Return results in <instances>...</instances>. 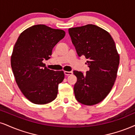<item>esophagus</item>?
I'll list each match as a JSON object with an SVG mask.
<instances>
[{
  "label": "esophagus",
  "instance_id": "obj_1",
  "mask_svg": "<svg viewBox=\"0 0 135 135\" xmlns=\"http://www.w3.org/2000/svg\"><path fill=\"white\" fill-rule=\"evenodd\" d=\"M64 74L66 76L71 75V74H73V72H71V71H64Z\"/></svg>",
  "mask_w": 135,
  "mask_h": 135
}]
</instances>
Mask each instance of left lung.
Returning a JSON list of instances; mask_svg holds the SVG:
<instances>
[{"instance_id": "obj_1", "label": "left lung", "mask_w": 135, "mask_h": 135, "mask_svg": "<svg viewBox=\"0 0 135 135\" xmlns=\"http://www.w3.org/2000/svg\"><path fill=\"white\" fill-rule=\"evenodd\" d=\"M68 31L78 55L85 56L89 68L86 74L73 71L77 77L75 98L83 104H96L108 96L117 77L119 56L115 43L109 32L95 25L69 28Z\"/></svg>"}]
</instances>
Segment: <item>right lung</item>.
Masks as SVG:
<instances>
[{"label": "right lung", "mask_w": 135, "mask_h": 135, "mask_svg": "<svg viewBox=\"0 0 135 135\" xmlns=\"http://www.w3.org/2000/svg\"><path fill=\"white\" fill-rule=\"evenodd\" d=\"M65 34L63 30L35 25L23 31L14 45L11 59L13 74L21 92L32 103L47 104L57 97L64 73L47 69L42 61L49 59Z\"/></svg>", "instance_id": "obj_1"}]
</instances>
